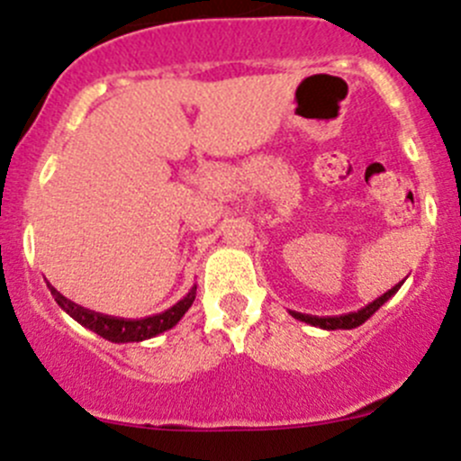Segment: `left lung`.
<instances>
[{"label": "left lung", "mask_w": 461, "mask_h": 461, "mask_svg": "<svg viewBox=\"0 0 461 461\" xmlns=\"http://www.w3.org/2000/svg\"><path fill=\"white\" fill-rule=\"evenodd\" d=\"M404 283V280H402ZM402 283H397L395 287H391L389 292L382 294L380 298H375L373 303L366 304V307L357 309V312H348V313H342V316H309V313H298V312H289L295 320H300V322H307L312 324V327H320V329H327V331H336V329H356L360 327L362 322H366L373 313L377 312V309L382 307V304L386 303L389 298H393L397 294V289L402 287Z\"/></svg>", "instance_id": "obj_1"}]
</instances>
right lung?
Wrapping results in <instances>:
<instances>
[{"mask_svg":"<svg viewBox=\"0 0 461 461\" xmlns=\"http://www.w3.org/2000/svg\"><path fill=\"white\" fill-rule=\"evenodd\" d=\"M48 289H50L52 298L57 300V304L64 309L68 316L75 318L81 327L90 329L96 336L105 338V340L110 342H143L158 336V333L167 331V329H172L178 320L185 316V312L192 307L194 298H196V285H194L190 292H187V295H183L176 304H172L166 312L154 313V316L130 320L90 312V309L81 307V304L72 303L66 295H61L50 283H48Z\"/></svg>","mask_w":461,"mask_h":461,"instance_id":"right-lung-1","label":"right lung"}]
</instances>
